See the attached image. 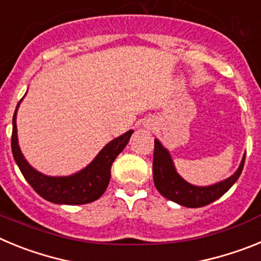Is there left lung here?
<instances>
[{
	"instance_id": "left-lung-1",
	"label": "left lung",
	"mask_w": 261,
	"mask_h": 261,
	"mask_svg": "<svg viewBox=\"0 0 261 261\" xmlns=\"http://www.w3.org/2000/svg\"><path fill=\"white\" fill-rule=\"evenodd\" d=\"M244 158H246V154L242 158L238 170L225 180L218 181L212 186H193L177 174L170 151L155 138L153 161L154 184L159 193L165 196L166 199L187 208H201L220 199L221 196L225 195L234 186L243 170Z\"/></svg>"
}]
</instances>
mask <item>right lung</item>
I'll list each match as a JSON object with an SVG mask.
<instances>
[{"label": "right lung", "mask_w": 261, "mask_h": 261, "mask_svg": "<svg viewBox=\"0 0 261 261\" xmlns=\"http://www.w3.org/2000/svg\"><path fill=\"white\" fill-rule=\"evenodd\" d=\"M19 105L20 103H18L13 116L11 151L15 163L30 186L43 199L55 204L82 205L98 200L107 190L111 179V166L129 142L133 133L132 129L108 142L86 167L75 174L68 176H49L32 167L20 151L17 130V111Z\"/></svg>", "instance_id": "obj_1"}]
</instances>
